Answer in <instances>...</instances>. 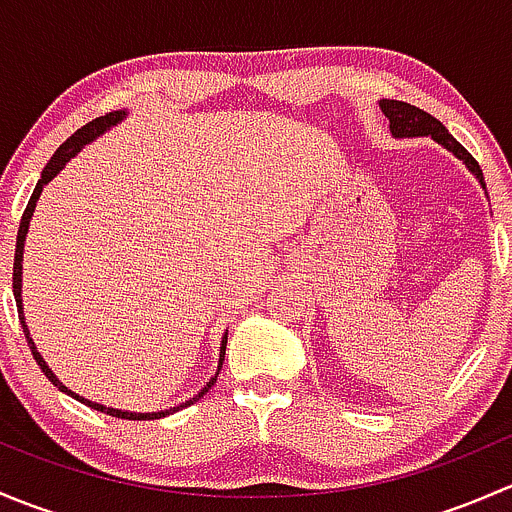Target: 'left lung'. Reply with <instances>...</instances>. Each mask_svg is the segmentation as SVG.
I'll use <instances>...</instances> for the list:
<instances>
[{
    "instance_id": "left-lung-1",
    "label": "left lung",
    "mask_w": 512,
    "mask_h": 512,
    "mask_svg": "<svg viewBox=\"0 0 512 512\" xmlns=\"http://www.w3.org/2000/svg\"><path fill=\"white\" fill-rule=\"evenodd\" d=\"M379 106H381V111H384V116L389 118V128L396 138L431 136L433 141L441 143L443 148H448L453 156L461 158L463 163H466V168L476 175L478 183L485 188L483 170H480L478 160L473 158L471 153H468L466 148H463L461 143L451 136V133H448V128L443 126L438 118H433L431 113L421 111V108L411 106V103H406V101H391V98H384V101H379Z\"/></svg>"
}]
</instances>
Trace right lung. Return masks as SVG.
I'll return each instance as SVG.
<instances>
[{
	"label": "right lung",
	"instance_id": "add662e5",
	"mask_svg": "<svg viewBox=\"0 0 512 512\" xmlns=\"http://www.w3.org/2000/svg\"><path fill=\"white\" fill-rule=\"evenodd\" d=\"M123 118H126V111H111V113H106V116H98V118H94V121H91V123H86L84 128H79V131H76L74 136H71V138H66V141L61 143L59 148H56V153H54V156H51L49 163H46V168L41 170V178H39V183H36V188H34L32 198H29V203H27V210H24V215H22V223H19V232H17V250H14V275H12V285H14V299H17V312H19V322H22L24 337H27V344H29V349H32V354H34L36 364H39V369L44 371V376H46V379L51 381V384L56 386V389H59V391H64V394H69V396H74L76 401H81V404H86V406H91V409L101 411V414L116 416V418H128V421H153V418H163V416H168V414H175V411H180V409H185V406L195 404V401H198L200 396H205V394H208V391H210V386H213L215 381H218V374H220V369H223V361H225V347H227V332H225V337H223V344H220V361H218V371H215V376H213V379H210L208 384H205L203 389H200L198 394L193 396V399H190V401H185V404H180V406H173V409H165V411H153V414H133V411L108 409V406H101V404H96V401H89V399H84V396L74 394V391H71L69 386H64V384H61V381L56 379V374H54V371L49 369V364H46V361H44V356L39 354V349H36L34 339L29 337L27 322H24V304H22V260H24V240H27V232H29V220H32V215H34V208H36V200H39L41 190H44V185L49 183V180L54 178V175L59 173V170L64 168V165L69 163V160L74 158L76 153H79L81 148L86 146V143H91V141H94V138L101 136V133H106L108 128H113V126H116V123H121Z\"/></svg>",
	"mask_w": 512,
	"mask_h": 512
}]
</instances>
